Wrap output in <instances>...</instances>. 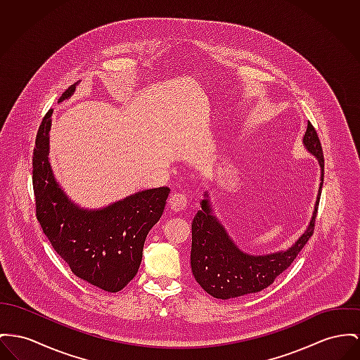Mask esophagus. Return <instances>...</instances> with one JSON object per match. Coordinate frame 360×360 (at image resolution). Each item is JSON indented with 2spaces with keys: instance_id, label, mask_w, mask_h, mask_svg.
Wrapping results in <instances>:
<instances>
[{
  "instance_id": "obj_1",
  "label": "esophagus",
  "mask_w": 360,
  "mask_h": 360,
  "mask_svg": "<svg viewBox=\"0 0 360 360\" xmlns=\"http://www.w3.org/2000/svg\"><path fill=\"white\" fill-rule=\"evenodd\" d=\"M168 206L172 212L180 213L187 207V198L183 193H173L169 198Z\"/></svg>"
}]
</instances>
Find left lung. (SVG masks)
<instances>
[{
  "label": "left lung",
  "instance_id": "8db88e82",
  "mask_svg": "<svg viewBox=\"0 0 360 360\" xmlns=\"http://www.w3.org/2000/svg\"><path fill=\"white\" fill-rule=\"evenodd\" d=\"M303 146L319 164L321 183L306 231L287 250L264 255L244 252L214 214L209 192L203 193L200 210L192 221L191 269L196 283L213 297L228 300L264 290L289 267L311 238L323 184V153L310 122Z\"/></svg>",
  "mask_w": 360,
  "mask_h": 360
}]
</instances>
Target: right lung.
Here are the masks:
<instances>
[{
	"instance_id": "right-lung-1",
	"label": "right lung",
	"mask_w": 360,
	"mask_h": 360,
	"mask_svg": "<svg viewBox=\"0 0 360 360\" xmlns=\"http://www.w3.org/2000/svg\"><path fill=\"white\" fill-rule=\"evenodd\" d=\"M75 83L60 96L71 98ZM49 110L37 134L32 186L37 218L56 252L80 280L106 292H119L138 273L144 240L160 221L168 187L138 191L101 209H84L71 200L50 165Z\"/></svg>"
}]
</instances>
